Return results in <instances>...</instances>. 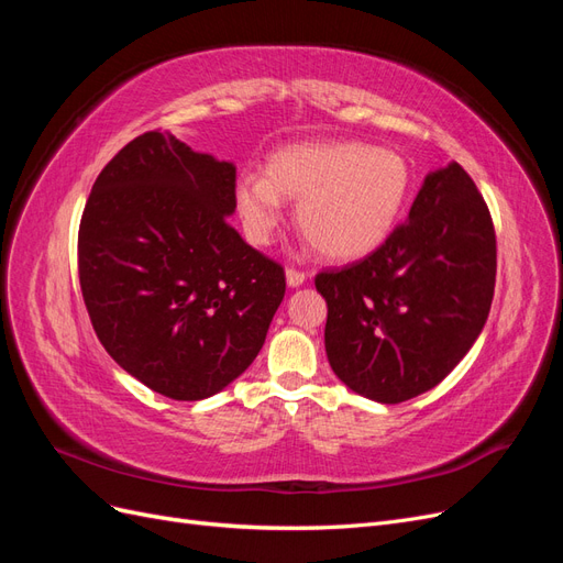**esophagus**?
<instances>
[{
	"mask_svg": "<svg viewBox=\"0 0 563 563\" xmlns=\"http://www.w3.org/2000/svg\"><path fill=\"white\" fill-rule=\"evenodd\" d=\"M305 272H300V269H294V267H286V284L291 286V288H298V286H302L305 284Z\"/></svg>",
	"mask_w": 563,
	"mask_h": 563,
	"instance_id": "34e87169",
	"label": "esophagus"
}]
</instances>
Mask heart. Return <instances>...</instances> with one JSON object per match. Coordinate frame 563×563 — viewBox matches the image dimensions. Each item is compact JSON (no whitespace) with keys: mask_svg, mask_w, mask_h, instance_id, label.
I'll list each match as a JSON object with an SVG mask.
<instances>
[{"mask_svg":"<svg viewBox=\"0 0 563 563\" xmlns=\"http://www.w3.org/2000/svg\"><path fill=\"white\" fill-rule=\"evenodd\" d=\"M408 192L411 166L399 152L364 141H310L272 152L265 178L242 174L234 201L255 244L272 242L282 199H294L298 225L323 258L356 261L397 228Z\"/></svg>","mask_w":563,"mask_h":563,"instance_id":"b5f03b06","label":"heart"}]
</instances>
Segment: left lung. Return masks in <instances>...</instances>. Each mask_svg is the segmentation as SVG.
Wrapping results in <instances>:
<instances>
[{
    "mask_svg": "<svg viewBox=\"0 0 563 563\" xmlns=\"http://www.w3.org/2000/svg\"><path fill=\"white\" fill-rule=\"evenodd\" d=\"M329 305L323 345L335 376L380 404L444 380L488 319L496 230L465 168L424 176L406 223L343 269L319 272Z\"/></svg>",
    "mask_w": 563,
    "mask_h": 563,
    "instance_id": "8db88e82",
    "label": "left lung"
}]
</instances>
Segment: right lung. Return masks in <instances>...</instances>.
<instances>
[{
  "label": "right lung",
  "mask_w": 563,
  "mask_h": 563,
  "mask_svg": "<svg viewBox=\"0 0 563 563\" xmlns=\"http://www.w3.org/2000/svg\"><path fill=\"white\" fill-rule=\"evenodd\" d=\"M234 180L232 162L147 131L84 207L79 286L93 331L129 376L176 401L240 378L284 300V267L228 223Z\"/></svg>",
  "instance_id": "1"
}]
</instances>
